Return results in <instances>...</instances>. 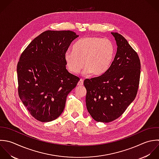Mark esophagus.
Returning a JSON list of instances; mask_svg holds the SVG:
<instances>
[{
    "mask_svg": "<svg viewBox=\"0 0 159 159\" xmlns=\"http://www.w3.org/2000/svg\"><path fill=\"white\" fill-rule=\"evenodd\" d=\"M83 84H84V80H83L82 79H80V80L79 81L78 84H77V85H78L79 86H82V85H83Z\"/></svg>",
    "mask_w": 159,
    "mask_h": 159,
    "instance_id": "34e87169",
    "label": "esophagus"
}]
</instances>
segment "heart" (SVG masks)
<instances>
[{
  "mask_svg": "<svg viewBox=\"0 0 159 159\" xmlns=\"http://www.w3.org/2000/svg\"><path fill=\"white\" fill-rule=\"evenodd\" d=\"M115 56V47L112 41L96 36H89L77 41L73 51H67L64 60L69 70L79 73L86 67L84 74L100 76L107 72Z\"/></svg>",
  "mask_w": 159,
  "mask_h": 159,
  "instance_id": "b5f03b06",
  "label": "heart"
}]
</instances>
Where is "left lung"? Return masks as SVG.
Listing matches in <instances>:
<instances>
[{
	"label": "left lung",
	"mask_w": 159,
	"mask_h": 159,
	"mask_svg": "<svg viewBox=\"0 0 159 159\" xmlns=\"http://www.w3.org/2000/svg\"><path fill=\"white\" fill-rule=\"evenodd\" d=\"M111 34L118 48L111 66L102 75L84 82L87 110L98 122L110 123L121 116L135 99L139 85L138 53L121 34Z\"/></svg>",
	"instance_id": "left-lung-1"
}]
</instances>
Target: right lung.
<instances>
[{"label": "right lung", "instance_id": "right-lung-1", "mask_svg": "<svg viewBox=\"0 0 159 159\" xmlns=\"http://www.w3.org/2000/svg\"><path fill=\"white\" fill-rule=\"evenodd\" d=\"M79 35L72 31L48 30L35 38L17 64L18 92L31 115L41 122L57 118L67 95L80 79L66 69L64 54Z\"/></svg>", "mask_w": 159, "mask_h": 159}]
</instances>
